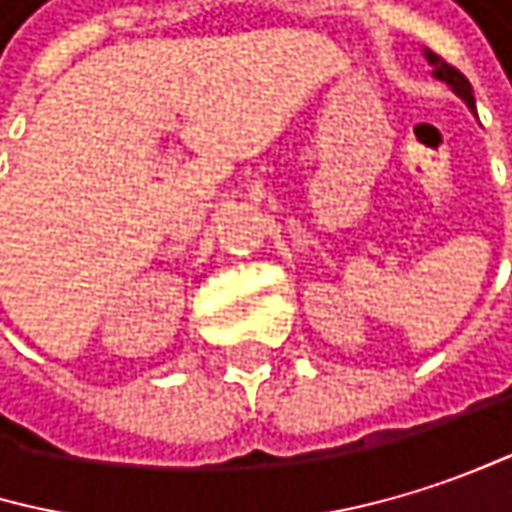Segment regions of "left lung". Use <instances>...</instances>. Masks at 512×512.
Masks as SVG:
<instances>
[{
  "instance_id": "obj_1",
  "label": "left lung",
  "mask_w": 512,
  "mask_h": 512,
  "mask_svg": "<svg viewBox=\"0 0 512 512\" xmlns=\"http://www.w3.org/2000/svg\"><path fill=\"white\" fill-rule=\"evenodd\" d=\"M423 53H426L429 65L435 68L432 74H435L438 80H444V83H447V86H450V89H453V92H456V95H459V98H462V101H465V104H468V107L477 113V104H474V89H471V83L465 80V74H462V71H456L453 65H447V62H444L438 53H432V50H423Z\"/></svg>"
}]
</instances>
